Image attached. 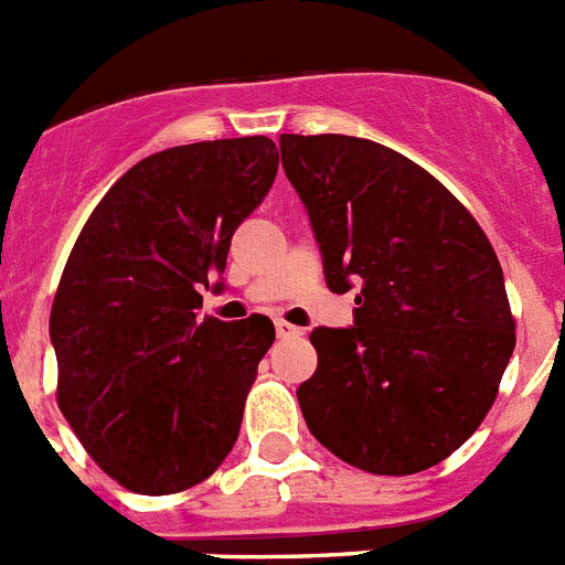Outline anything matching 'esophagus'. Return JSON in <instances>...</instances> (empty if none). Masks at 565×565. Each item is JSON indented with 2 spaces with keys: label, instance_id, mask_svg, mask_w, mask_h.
I'll use <instances>...</instances> for the list:
<instances>
[{
  "label": "esophagus",
  "instance_id": "esophagus-1",
  "mask_svg": "<svg viewBox=\"0 0 565 565\" xmlns=\"http://www.w3.org/2000/svg\"><path fill=\"white\" fill-rule=\"evenodd\" d=\"M301 333H305L301 327L290 324V321L284 319H275V335H278V339H298Z\"/></svg>",
  "mask_w": 565,
  "mask_h": 565
}]
</instances>
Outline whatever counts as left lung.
I'll return each mask as SVG.
<instances>
[{"instance_id": "1", "label": "left lung", "mask_w": 565, "mask_h": 565, "mask_svg": "<svg viewBox=\"0 0 565 565\" xmlns=\"http://www.w3.org/2000/svg\"><path fill=\"white\" fill-rule=\"evenodd\" d=\"M327 287L359 290L353 327H316L298 387L310 434L371 473L451 457L486 419L514 353L502 267L486 232L414 160L348 135H281Z\"/></svg>"}]
</instances>
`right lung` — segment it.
I'll return each mask as SVG.
<instances>
[{"mask_svg":"<svg viewBox=\"0 0 565 565\" xmlns=\"http://www.w3.org/2000/svg\"><path fill=\"white\" fill-rule=\"evenodd\" d=\"M275 172L269 137L158 151L108 189L71 249L51 307L56 402L129 491H186L238 439L275 327L258 312L230 324L198 310Z\"/></svg>","mask_w":565,"mask_h":565,"instance_id":"obj_1","label":"right lung"}]
</instances>
